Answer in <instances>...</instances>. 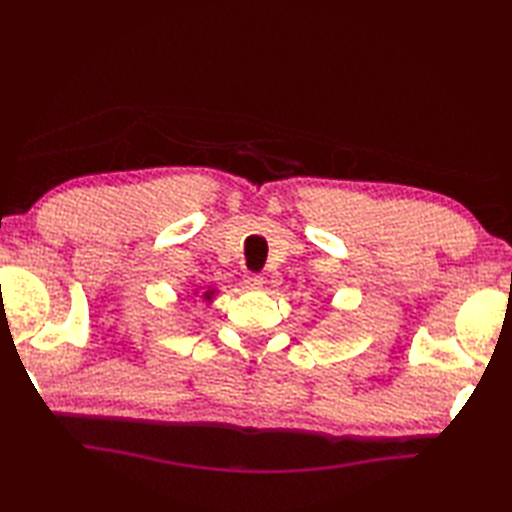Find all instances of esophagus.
<instances>
[{
  "mask_svg": "<svg viewBox=\"0 0 512 512\" xmlns=\"http://www.w3.org/2000/svg\"><path fill=\"white\" fill-rule=\"evenodd\" d=\"M244 284H246V288H250V290H262V288H264V277L259 275V273H248V275L244 277Z\"/></svg>",
  "mask_w": 512,
  "mask_h": 512,
  "instance_id": "34e87169",
  "label": "esophagus"
}]
</instances>
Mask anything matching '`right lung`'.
<instances>
[{"label":"right lung","mask_w":512,"mask_h":512,"mask_svg":"<svg viewBox=\"0 0 512 512\" xmlns=\"http://www.w3.org/2000/svg\"><path fill=\"white\" fill-rule=\"evenodd\" d=\"M213 295H215V290H204V292H202V299L211 301V299H213Z\"/></svg>","instance_id":"right-lung-1"}]
</instances>
